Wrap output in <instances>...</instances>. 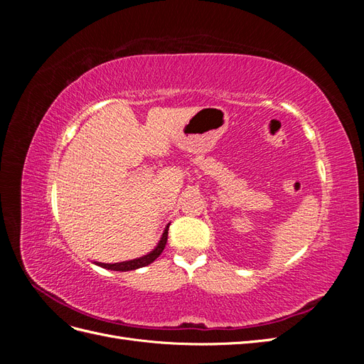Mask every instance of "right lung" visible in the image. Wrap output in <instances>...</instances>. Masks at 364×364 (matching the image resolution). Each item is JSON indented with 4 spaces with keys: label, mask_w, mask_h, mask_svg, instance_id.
Instances as JSON below:
<instances>
[{
    "label": "right lung",
    "mask_w": 364,
    "mask_h": 364,
    "mask_svg": "<svg viewBox=\"0 0 364 364\" xmlns=\"http://www.w3.org/2000/svg\"><path fill=\"white\" fill-rule=\"evenodd\" d=\"M167 238H168V226L165 228L164 234H162V238L159 241V245L156 246L155 250H151L149 255H144L141 258H136V259H132V261H123V262H115V264H105V262H98V266L100 267H105V269H111V270H117V272H127V270H135V269H139V267H144V266H149V264H151L153 261H155L165 247V245H167Z\"/></svg>",
    "instance_id": "add662e5"
}]
</instances>
